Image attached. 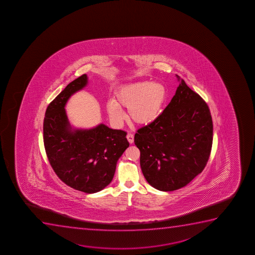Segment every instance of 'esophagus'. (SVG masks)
Instances as JSON below:
<instances>
[{"instance_id":"1","label":"esophagus","mask_w":255,"mask_h":255,"mask_svg":"<svg viewBox=\"0 0 255 255\" xmlns=\"http://www.w3.org/2000/svg\"><path fill=\"white\" fill-rule=\"evenodd\" d=\"M126 137H127V140H128L129 143H133V141H134V135H133V134L128 133L127 135H126Z\"/></svg>"}]
</instances>
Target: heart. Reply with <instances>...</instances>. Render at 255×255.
<instances>
[{"instance_id":"heart-1","label":"heart","mask_w":255,"mask_h":255,"mask_svg":"<svg viewBox=\"0 0 255 255\" xmlns=\"http://www.w3.org/2000/svg\"><path fill=\"white\" fill-rule=\"evenodd\" d=\"M167 97V90L160 83L139 82L121 88L116 100L108 103V113L116 123L123 122L121 108H128L130 120L139 125L152 123L159 117Z\"/></svg>"}]
</instances>
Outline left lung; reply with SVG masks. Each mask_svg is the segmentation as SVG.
<instances>
[{
    "label": "left lung",
    "mask_w": 255,
    "mask_h": 255,
    "mask_svg": "<svg viewBox=\"0 0 255 255\" xmlns=\"http://www.w3.org/2000/svg\"><path fill=\"white\" fill-rule=\"evenodd\" d=\"M213 132L207 102L182 80L159 117L135 133L134 142L147 183L161 191L190 183L207 165Z\"/></svg>",
    "instance_id": "obj_1"
}]
</instances>
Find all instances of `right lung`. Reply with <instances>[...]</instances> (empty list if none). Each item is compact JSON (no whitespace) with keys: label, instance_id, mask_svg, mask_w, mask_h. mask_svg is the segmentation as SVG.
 Masks as SVG:
<instances>
[{"label":"right lung","instance_id":"add662e5","mask_svg":"<svg viewBox=\"0 0 255 255\" xmlns=\"http://www.w3.org/2000/svg\"><path fill=\"white\" fill-rule=\"evenodd\" d=\"M86 74L71 82L47 108L43 121L46 154L58 177L72 189L93 194L111 183L118 159L129 147L127 133L101 124L72 130L65 106L87 84Z\"/></svg>","mask_w":255,"mask_h":255}]
</instances>
